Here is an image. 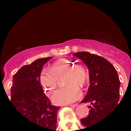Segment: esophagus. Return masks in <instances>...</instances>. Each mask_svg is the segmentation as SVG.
Instances as JSON below:
<instances>
[{
  "instance_id": "1",
  "label": "esophagus",
  "mask_w": 131,
  "mask_h": 131,
  "mask_svg": "<svg viewBox=\"0 0 131 131\" xmlns=\"http://www.w3.org/2000/svg\"><path fill=\"white\" fill-rule=\"evenodd\" d=\"M78 105V103H75V104H73V105H71V107H76V106Z\"/></svg>"
}]
</instances>
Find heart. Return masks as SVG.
<instances>
[{
	"label": "heart",
	"instance_id": "1",
	"mask_svg": "<svg viewBox=\"0 0 131 131\" xmlns=\"http://www.w3.org/2000/svg\"><path fill=\"white\" fill-rule=\"evenodd\" d=\"M64 78L67 87L58 90L52 96V101L57 105H66L78 101L82 92L80 87L87 82L88 74L82 66L67 59H60L51 64L49 71L43 70L39 75L40 84L45 94L50 96L58 86V80Z\"/></svg>",
	"mask_w": 131,
	"mask_h": 131
}]
</instances>
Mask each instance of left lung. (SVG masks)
<instances>
[{"instance_id": "left-lung-1", "label": "left lung", "mask_w": 131, "mask_h": 131, "mask_svg": "<svg viewBox=\"0 0 131 131\" xmlns=\"http://www.w3.org/2000/svg\"><path fill=\"white\" fill-rule=\"evenodd\" d=\"M73 56L86 64L89 72L90 86L81 101L91 103L88 116L81 119L82 124L88 128L106 118L118 105L120 82L116 69L105 58L87 51Z\"/></svg>"}]
</instances>
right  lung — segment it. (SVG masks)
Here are the masks:
<instances>
[{
  "mask_svg": "<svg viewBox=\"0 0 131 131\" xmlns=\"http://www.w3.org/2000/svg\"><path fill=\"white\" fill-rule=\"evenodd\" d=\"M52 57L36 60L23 66L13 77L11 102L24 118L44 128L56 130L57 113L60 107L52 105L39 82L42 68Z\"/></svg>",
  "mask_w": 131,
  "mask_h": 131,
  "instance_id": "add662e5",
  "label": "right lung"
}]
</instances>
